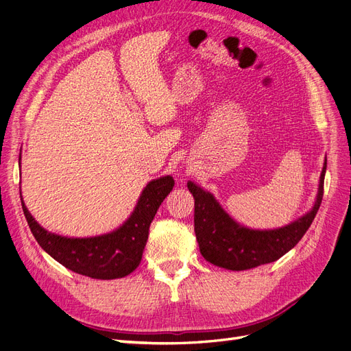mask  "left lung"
I'll use <instances>...</instances> for the list:
<instances>
[{
    "instance_id": "1",
    "label": "left lung",
    "mask_w": 351,
    "mask_h": 351,
    "mask_svg": "<svg viewBox=\"0 0 351 351\" xmlns=\"http://www.w3.org/2000/svg\"><path fill=\"white\" fill-rule=\"evenodd\" d=\"M325 173L326 158L312 209L290 224L272 230H254L239 224L222 209L214 195L189 182L187 189L195 199V232L202 256L230 271L252 269L284 256L300 241L317 214L324 196Z\"/></svg>"
}]
</instances>
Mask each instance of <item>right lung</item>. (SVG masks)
<instances>
[{
    "mask_svg": "<svg viewBox=\"0 0 351 351\" xmlns=\"http://www.w3.org/2000/svg\"><path fill=\"white\" fill-rule=\"evenodd\" d=\"M173 187L171 176L151 180L142 190L130 217L119 228L93 237H64L45 230L30 215L22 195L20 199L32 234L51 258L84 277L114 280L125 277L139 267L151 222Z\"/></svg>",
    "mask_w": 351,
    "mask_h": 351,
    "instance_id": "add662e5",
    "label": "right lung"
}]
</instances>
